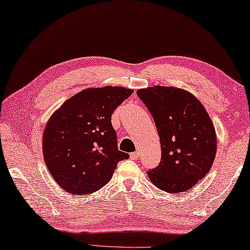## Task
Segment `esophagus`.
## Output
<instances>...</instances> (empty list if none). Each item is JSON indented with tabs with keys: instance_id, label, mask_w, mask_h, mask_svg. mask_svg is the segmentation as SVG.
<instances>
[{
	"instance_id": "obj_1",
	"label": "esophagus",
	"mask_w": 250,
	"mask_h": 250,
	"mask_svg": "<svg viewBox=\"0 0 250 250\" xmlns=\"http://www.w3.org/2000/svg\"><path fill=\"white\" fill-rule=\"evenodd\" d=\"M138 156H140V153H138L137 151H136V152H133V153H130V159H133V160H136Z\"/></svg>"
}]
</instances>
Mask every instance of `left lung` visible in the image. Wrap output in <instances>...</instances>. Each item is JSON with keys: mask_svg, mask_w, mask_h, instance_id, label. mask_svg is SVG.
I'll list each match as a JSON object with an SVG mask.
<instances>
[{"mask_svg": "<svg viewBox=\"0 0 250 250\" xmlns=\"http://www.w3.org/2000/svg\"><path fill=\"white\" fill-rule=\"evenodd\" d=\"M136 94L154 120L162 151L160 164L147 172L149 180L170 193L190 190L216 157V130L208 113L193 95L176 87H148Z\"/></svg>", "mask_w": 250, "mask_h": 250, "instance_id": "8db88e82", "label": "left lung"}]
</instances>
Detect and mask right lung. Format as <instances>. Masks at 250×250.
Segmentation results:
<instances>
[{
  "instance_id": "right-lung-1",
  "label": "right lung",
  "mask_w": 250,
  "mask_h": 250,
  "mask_svg": "<svg viewBox=\"0 0 250 250\" xmlns=\"http://www.w3.org/2000/svg\"><path fill=\"white\" fill-rule=\"evenodd\" d=\"M132 94L123 87L89 88L68 99L49 120L42 140L44 162L68 193L102 189L117 163L129 157L117 147L112 114Z\"/></svg>"
}]
</instances>
